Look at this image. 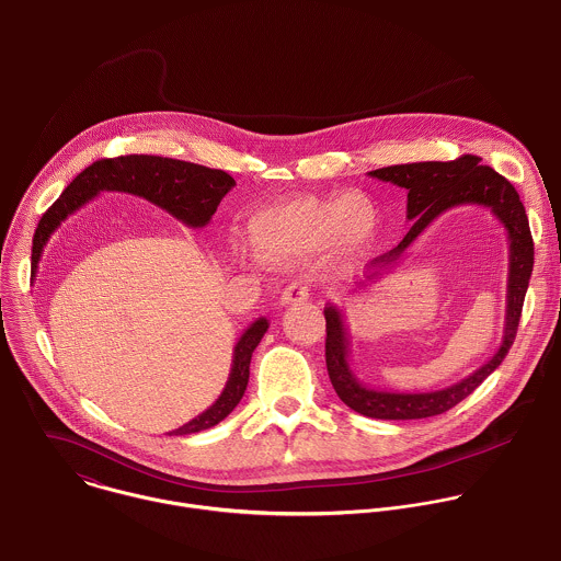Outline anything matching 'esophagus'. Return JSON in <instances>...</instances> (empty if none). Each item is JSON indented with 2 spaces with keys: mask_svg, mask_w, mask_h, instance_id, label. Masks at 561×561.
<instances>
[{
  "mask_svg": "<svg viewBox=\"0 0 561 561\" xmlns=\"http://www.w3.org/2000/svg\"><path fill=\"white\" fill-rule=\"evenodd\" d=\"M308 297H310V286L306 282H293L284 288L279 301H282V306H290L297 301H306Z\"/></svg>",
  "mask_w": 561,
  "mask_h": 561,
  "instance_id": "obj_1",
  "label": "esophagus"
}]
</instances>
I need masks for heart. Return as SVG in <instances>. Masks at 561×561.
Segmentation results:
<instances>
[{
    "label": "heart",
    "mask_w": 561,
    "mask_h": 561,
    "mask_svg": "<svg viewBox=\"0 0 561 561\" xmlns=\"http://www.w3.org/2000/svg\"><path fill=\"white\" fill-rule=\"evenodd\" d=\"M378 216L360 194L293 198L271 205L251 218L253 249L268 262H295L325 247L354 253L374 236Z\"/></svg>",
    "instance_id": "obj_1"
}]
</instances>
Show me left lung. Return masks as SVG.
<instances>
[{
    "label": "left lung",
    "mask_w": 561,
    "mask_h": 561,
    "mask_svg": "<svg viewBox=\"0 0 561 561\" xmlns=\"http://www.w3.org/2000/svg\"><path fill=\"white\" fill-rule=\"evenodd\" d=\"M369 176L393 183L409 192L407 218L413 220L411 231L389 253L376 257L374 273L367 277L376 282L387 268H393L402 253L424 233V229L444 211L461 205H483L507 229L510 238V275H507V314L503 343L499 352L474 374L461 382L428 391V393H393L365 387L350 367V334L343 312L336 306H325V363L336 396L356 413L374 420H424L435 417L461 400H466L507 356L514 345L525 295L534 271V238L529 218L516 187L494 168L481 165V157L463 154L455 161H420L400 163L371 170Z\"/></svg>",
    "instance_id": "left-lung-1"
}]
</instances>
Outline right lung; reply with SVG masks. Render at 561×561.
<instances>
[{
	"instance_id": "1",
	"label": "right lung",
	"mask_w": 561,
	"mask_h": 561,
	"mask_svg": "<svg viewBox=\"0 0 561 561\" xmlns=\"http://www.w3.org/2000/svg\"><path fill=\"white\" fill-rule=\"evenodd\" d=\"M236 185V181L214 168H205L190 161L154 157V154H126L115 159H100L84 168L56 198V203L41 216L32 238V277L36 275L41 253L67 216L78 211L100 192H128L150 201L165 209L187 227H205L222 196ZM268 330V321L260 317L253 321L233 347L231 371L218 400L192 422L168 435H192L207 431L222 422L242 400L249 382V365L253 350Z\"/></svg>"
}]
</instances>
